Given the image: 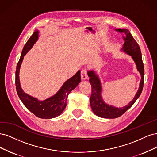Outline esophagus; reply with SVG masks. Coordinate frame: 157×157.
<instances>
[{"instance_id":"obj_1","label":"esophagus","mask_w":157,"mask_h":157,"mask_svg":"<svg viewBox=\"0 0 157 157\" xmlns=\"http://www.w3.org/2000/svg\"><path fill=\"white\" fill-rule=\"evenodd\" d=\"M81 77L83 80H85L88 79V75L87 74V71H86L85 69H83L81 72Z\"/></svg>"}]
</instances>
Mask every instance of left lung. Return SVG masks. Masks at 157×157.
I'll use <instances>...</instances> for the list:
<instances>
[{
  "label": "left lung",
  "mask_w": 157,
  "mask_h": 157,
  "mask_svg": "<svg viewBox=\"0 0 157 157\" xmlns=\"http://www.w3.org/2000/svg\"><path fill=\"white\" fill-rule=\"evenodd\" d=\"M115 31L124 34V36H123L124 44L121 50L132 57L136 65L138 71L140 74L141 80L138 91L133 99L123 107L117 108L105 102L102 98V86L99 76L94 70H89L87 74L90 78L89 82L92 87V94L90 98V107L96 115L106 119L117 118L125 113L139 98L144 87V67L141 53L138 43L131 35L128 30L126 29H116Z\"/></svg>",
  "instance_id": "left-lung-1"
}]
</instances>
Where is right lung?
Segmentation results:
<instances>
[{
  "label": "right lung",
  "mask_w": 157,
  "mask_h": 157,
  "mask_svg": "<svg viewBox=\"0 0 157 157\" xmlns=\"http://www.w3.org/2000/svg\"><path fill=\"white\" fill-rule=\"evenodd\" d=\"M39 37V31L35 30L32 36L24 45L23 51L17 64L16 72V86L17 93L20 100L30 112L41 119H52L58 117L67 106V100L69 93L81 82L80 70H78L72 78L63 83L62 87L52 97L44 100H39L36 98L27 94L21 87L19 80V70L24 56L37 42Z\"/></svg>",
  "instance_id": "obj_1"
}]
</instances>
